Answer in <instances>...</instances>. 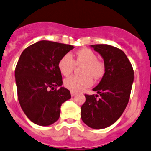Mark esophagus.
I'll use <instances>...</instances> for the list:
<instances>
[{
	"label": "esophagus",
	"mask_w": 151,
	"mask_h": 151,
	"mask_svg": "<svg viewBox=\"0 0 151 151\" xmlns=\"http://www.w3.org/2000/svg\"><path fill=\"white\" fill-rule=\"evenodd\" d=\"M71 96H74L76 95V93L74 91H71Z\"/></svg>",
	"instance_id": "1"
}]
</instances>
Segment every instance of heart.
Segmentation results:
<instances>
[{
	"instance_id": "obj_1",
	"label": "heart",
	"mask_w": 151,
	"mask_h": 151,
	"mask_svg": "<svg viewBox=\"0 0 151 151\" xmlns=\"http://www.w3.org/2000/svg\"><path fill=\"white\" fill-rule=\"evenodd\" d=\"M97 59V55L92 50L86 48L77 52L75 61L70 54L63 56L58 63V68L63 75L71 74L76 65H83L82 68L83 76H71L65 79L64 81L65 87L71 91L80 92L93 84L92 77L100 78L105 72V66Z\"/></svg>"
}]
</instances>
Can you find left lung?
Wrapping results in <instances>:
<instances>
[{"mask_svg": "<svg viewBox=\"0 0 151 151\" xmlns=\"http://www.w3.org/2000/svg\"><path fill=\"white\" fill-rule=\"evenodd\" d=\"M91 47L104 60L105 74L93 88L98 94L87 95L81 107V118L93 129H103L116 122L129 101L134 82V70L125 54L120 49L106 44Z\"/></svg>", "mask_w": 151, "mask_h": 151, "instance_id": "1", "label": "left lung"}]
</instances>
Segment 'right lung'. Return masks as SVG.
<instances>
[{"label":"right lung","mask_w":151,"mask_h":151,"mask_svg":"<svg viewBox=\"0 0 151 151\" xmlns=\"http://www.w3.org/2000/svg\"><path fill=\"white\" fill-rule=\"evenodd\" d=\"M74 48L40 40L24 49L19 58L14 71L18 100L26 116L36 125L55 123L62 104L71 98L69 91L62 87L58 63Z\"/></svg>","instance_id":"obj_1"}]
</instances>
